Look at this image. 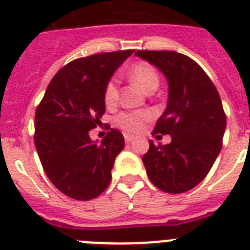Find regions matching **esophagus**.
Here are the masks:
<instances>
[{"label":"esophagus","mask_w":250,"mask_h":250,"mask_svg":"<svg viewBox=\"0 0 250 250\" xmlns=\"http://www.w3.org/2000/svg\"><path fill=\"white\" fill-rule=\"evenodd\" d=\"M124 138H125V142L130 143V142H133L134 138H135V136H134V135H130V134H124Z\"/></svg>","instance_id":"esophagus-1"}]
</instances>
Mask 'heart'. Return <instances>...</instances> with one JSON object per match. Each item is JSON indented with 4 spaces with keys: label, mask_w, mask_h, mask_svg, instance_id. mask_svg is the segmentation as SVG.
Instances as JSON below:
<instances>
[{
    "label": "heart",
    "mask_w": 250,
    "mask_h": 250,
    "mask_svg": "<svg viewBox=\"0 0 250 250\" xmlns=\"http://www.w3.org/2000/svg\"><path fill=\"white\" fill-rule=\"evenodd\" d=\"M127 77L144 92H153L159 84V74L151 64L146 62H138L127 70ZM119 101V86L116 78H111L104 89V102L107 107H114ZM153 119L150 110H135L121 112L115 119V125L127 133L142 131L146 121Z\"/></svg>",
    "instance_id": "obj_1"
}]
</instances>
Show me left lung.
I'll list each match as a JSON object with an SVG mask.
<instances>
[{"instance_id":"left-lung-1","label":"left lung","mask_w":250,"mask_h":250,"mask_svg":"<svg viewBox=\"0 0 250 250\" xmlns=\"http://www.w3.org/2000/svg\"><path fill=\"white\" fill-rule=\"evenodd\" d=\"M168 81L167 108L153 134H169V144L149 142L143 155L149 180L167 193L196 187L210 172L223 146L227 127L220 95L193 59L170 50H138Z\"/></svg>"}]
</instances>
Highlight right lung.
<instances>
[{"label":"right lung","instance_id":"right-lung-1","mask_svg":"<svg viewBox=\"0 0 250 250\" xmlns=\"http://www.w3.org/2000/svg\"><path fill=\"white\" fill-rule=\"evenodd\" d=\"M133 49L100 53L64 65L35 112V148L46 176L62 193L87 201L107 188L115 158L125 146L111 129L101 144L89 139L106 111L104 89Z\"/></svg>","mask_w":250,"mask_h":250}]
</instances>
